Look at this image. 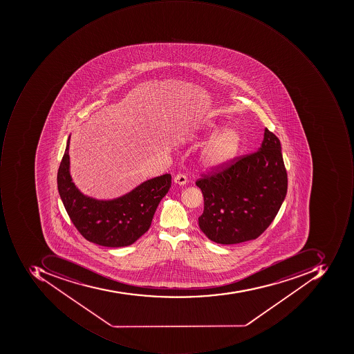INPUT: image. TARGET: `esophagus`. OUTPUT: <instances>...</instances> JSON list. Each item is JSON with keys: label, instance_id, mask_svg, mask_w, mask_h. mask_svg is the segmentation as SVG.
<instances>
[{"label": "esophagus", "instance_id": "34e87169", "mask_svg": "<svg viewBox=\"0 0 354 354\" xmlns=\"http://www.w3.org/2000/svg\"><path fill=\"white\" fill-rule=\"evenodd\" d=\"M174 183L180 186L186 185L187 178H186L185 174H178V176H174Z\"/></svg>", "mask_w": 354, "mask_h": 354}]
</instances>
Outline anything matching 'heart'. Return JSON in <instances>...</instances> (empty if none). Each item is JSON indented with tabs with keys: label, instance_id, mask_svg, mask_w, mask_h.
I'll list each match as a JSON object with an SVG mask.
<instances>
[{
	"label": "heart",
	"instance_id": "b5f03b06",
	"mask_svg": "<svg viewBox=\"0 0 354 354\" xmlns=\"http://www.w3.org/2000/svg\"><path fill=\"white\" fill-rule=\"evenodd\" d=\"M210 130H206L204 135H208ZM241 135L232 127H227L216 133L209 139L200 155V162L204 168L210 171L221 170L231 164L239 154L241 149Z\"/></svg>",
	"mask_w": 354,
	"mask_h": 354
}]
</instances>
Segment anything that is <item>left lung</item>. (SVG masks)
Masks as SVG:
<instances>
[{"label": "left lung", "instance_id": "obj_1", "mask_svg": "<svg viewBox=\"0 0 354 354\" xmlns=\"http://www.w3.org/2000/svg\"><path fill=\"white\" fill-rule=\"evenodd\" d=\"M196 185L204 196L199 227L207 239L234 245L257 239L277 216L287 192L281 142L265 129L261 148Z\"/></svg>", "mask_w": 354, "mask_h": 354}]
</instances>
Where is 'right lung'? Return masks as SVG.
<instances>
[{"label":"right lung","instance_id":"obj_1","mask_svg":"<svg viewBox=\"0 0 354 354\" xmlns=\"http://www.w3.org/2000/svg\"><path fill=\"white\" fill-rule=\"evenodd\" d=\"M69 145L70 136L58 169L57 187L70 219L91 243L111 248L132 245L150 227L160 200L171 187V176L145 180L115 199L97 200L84 194L72 182Z\"/></svg>","mask_w":354,"mask_h":354}]
</instances>
